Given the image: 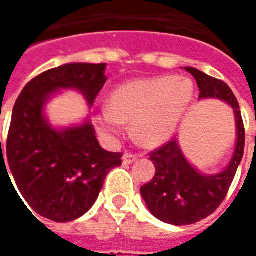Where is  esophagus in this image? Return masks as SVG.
<instances>
[{
	"label": "esophagus",
	"mask_w": 256,
	"mask_h": 256,
	"mask_svg": "<svg viewBox=\"0 0 256 256\" xmlns=\"http://www.w3.org/2000/svg\"><path fill=\"white\" fill-rule=\"evenodd\" d=\"M137 160V156L133 155V154H128V152H124L122 156L123 164H132L134 162Z\"/></svg>",
	"instance_id": "1"
}]
</instances>
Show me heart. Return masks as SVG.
<instances>
[{
  "mask_svg": "<svg viewBox=\"0 0 256 256\" xmlns=\"http://www.w3.org/2000/svg\"><path fill=\"white\" fill-rule=\"evenodd\" d=\"M193 82L184 76L134 79L118 86L110 104L100 108L98 130L115 138L132 122L133 136L145 146H158L177 132L193 100Z\"/></svg>",
  "mask_w": 256,
  "mask_h": 256,
  "instance_id": "b5f03b06",
  "label": "heart"
}]
</instances>
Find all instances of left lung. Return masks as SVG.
<instances>
[{
    "mask_svg": "<svg viewBox=\"0 0 256 256\" xmlns=\"http://www.w3.org/2000/svg\"><path fill=\"white\" fill-rule=\"evenodd\" d=\"M185 70L198 84V100L216 98L233 110L236 144L230 162L216 174H204L193 166L184 155L178 140H172L150 155L156 168L155 177L141 186V196L150 214L162 222L177 226L196 224L220 207L242 163L246 142L242 112L230 88L196 68Z\"/></svg>",
    "mask_w": 256,
    "mask_h": 256,
    "instance_id": "left-lung-1",
    "label": "left lung"
}]
</instances>
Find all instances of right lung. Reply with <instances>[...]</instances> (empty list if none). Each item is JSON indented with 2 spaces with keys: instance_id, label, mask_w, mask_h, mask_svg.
<instances>
[{
  "instance_id": "right-lung-1",
  "label": "right lung",
  "mask_w": 256,
  "mask_h": 256,
  "mask_svg": "<svg viewBox=\"0 0 256 256\" xmlns=\"http://www.w3.org/2000/svg\"><path fill=\"white\" fill-rule=\"evenodd\" d=\"M106 64L70 63L38 75L14 102L6 152L0 136V174L10 171L8 177H14L19 192L10 184L20 200L24 198L32 211L54 222L86 214L106 174L122 164L120 154L101 148L89 115L80 123L58 128L46 115L48 102L63 90L78 92L92 108L106 82Z\"/></svg>"
}]
</instances>
